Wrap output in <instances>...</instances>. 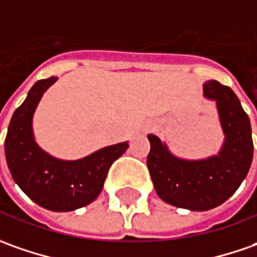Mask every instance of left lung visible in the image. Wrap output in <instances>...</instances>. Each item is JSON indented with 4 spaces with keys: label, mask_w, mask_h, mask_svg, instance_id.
Segmentation results:
<instances>
[{
    "label": "left lung",
    "mask_w": 257,
    "mask_h": 257,
    "mask_svg": "<svg viewBox=\"0 0 257 257\" xmlns=\"http://www.w3.org/2000/svg\"><path fill=\"white\" fill-rule=\"evenodd\" d=\"M203 93L216 101L225 134L220 152L186 161L172 155L158 137L148 135L151 152L146 159L158 196L172 206L196 212L216 208L229 199L246 178L253 159L250 120L233 91L217 81H208Z\"/></svg>",
    "instance_id": "1"
}]
</instances>
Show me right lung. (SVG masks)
<instances>
[{"mask_svg":"<svg viewBox=\"0 0 257 257\" xmlns=\"http://www.w3.org/2000/svg\"><path fill=\"white\" fill-rule=\"evenodd\" d=\"M55 81L51 76L35 82L15 109L5 138V158L13 179L30 199L48 210L69 212L98 198L111 165L129 145L106 146L78 161H61L44 152L34 139L32 116L42 93Z\"/></svg>","mask_w":257,"mask_h":257,"instance_id":"right-lung-1","label":"right lung"}]
</instances>
